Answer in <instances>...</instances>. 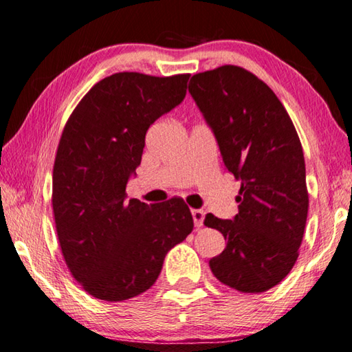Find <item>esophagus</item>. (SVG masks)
Masks as SVG:
<instances>
[{
  "mask_svg": "<svg viewBox=\"0 0 352 352\" xmlns=\"http://www.w3.org/2000/svg\"><path fill=\"white\" fill-rule=\"evenodd\" d=\"M192 217H193V223H195L196 229H199V227H202V224H204V217H206L204 210L195 208V210H192Z\"/></svg>",
  "mask_w": 352,
  "mask_h": 352,
  "instance_id": "1",
  "label": "esophagus"
}]
</instances>
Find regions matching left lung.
<instances>
[{
	"instance_id": "1",
	"label": "left lung",
	"mask_w": 352,
	"mask_h": 352,
	"mask_svg": "<svg viewBox=\"0 0 352 352\" xmlns=\"http://www.w3.org/2000/svg\"><path fill=\"white\" fill-rule=\"evenodd\" d=\"M188 92L238 181V214L204 224L227 245L208 264L239 292L258 294L286 278L298 258L307 207L303 148L287 111L269 86L239 66L196 74Z\"/></svg>"
}]
</instances>
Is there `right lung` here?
<instances>
[{"instance_id": "right-lung-1", "label": "right lung", "mask_w": 352, "mask_h": 352, "mask_svg": "<svg viewBox=\"0 0 352 352\" xmlns=\"http://www.w3.org/2000/svg\"><path fill=\"white\" fill-rule=\"evenodd\" d=\"M188 74L119 72L92 86L61 134L52 208L61 254L92 297L122 301L150 289L165 255L193 230L186 202L126 201L145 134L182 103Z\"/></svg>"}]
</instances>
